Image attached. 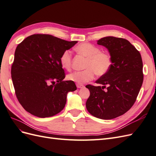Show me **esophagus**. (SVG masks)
<instances>
[{
    "label": "esophagus",
    "mask_w": 156,
    "mask_h": 156,
    "mask_svg": "<svg viewBox=\"0 0 156 156\" xmlns=\"http://www.w3.org/2000/svg\"><path fill=\"white\" fill-rule=\"evenodd\" d=\"M76 86L78 88H83L84 87L83 84H76Z\"/></svg>",
    "instance_id": "esophagus-1"
}]
</instances>
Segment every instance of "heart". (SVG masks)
Instances as JSON below:
<instances>
[{
	"instance_id": "b5f03b06",
	"label": "heart",
	"mask_w": 156,
	"mask_h": 156,
	"mask_svg": "<svg viewBox=\"0 0 156 156\" xmlns=\"http://www.w3.org/2000/svg\"><path fill=\"white\" fill-rule=\"evenodd\" d=\"M75 51L79 55L87 58L84 68L83 71H76L68 75V80L77 84L85 83L92 80L96 73L103 76L109 72L112 59L109 53L101 51L98 47L89 43H82L75 48ZM72 53L69 50H66L62 53L60 62L62 67L69 70L72 68Z\"/></svg>"
}]
</instances>
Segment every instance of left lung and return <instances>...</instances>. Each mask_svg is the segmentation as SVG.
<instances>
[{
    "mask_svg": "<svg viewBox=\"0 0 156 156\" xmlns=\"http://www.w3.org/2000/svg\"><path fill=\"white\" fill-rule=\"evenodd\" d=\"M98 44L107 48L112 65L96 81L102 87L86 86L90 93L86 107L94 116L111 120L124 115L135 103L143 82V60L139 51L126 39L107 36Z\"/></svg>",
    "mask_w": 156,
    "mask_h": 156,
    "instance_id": "1",
    "label": "left lung"
}]
</instances>
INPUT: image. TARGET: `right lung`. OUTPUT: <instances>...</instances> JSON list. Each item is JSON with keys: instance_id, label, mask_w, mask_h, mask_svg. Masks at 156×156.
Wrapping results in <instances>:
<instances>
[{"instance_id": "add662e5", "label": "right lung", "mask_w": 156, "mask_h": 156, "mask_svg": "<svg viewBox=\"0 0 156 156\" xmlns=\"http://www.w3.org/2000/svg\"><path fill=\"white\" fill-rule=\"evenodd\" d=\"M77 43L37 34L18 44L12 65V79L17 100L27 112L45 118L64 108L67 94L77 87L74 82L63 80L65 73L60 58Z\"/></svg>"}]
</instances>
